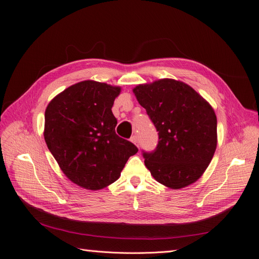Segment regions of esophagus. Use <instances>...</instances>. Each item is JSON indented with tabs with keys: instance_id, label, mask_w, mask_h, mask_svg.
<instances>
[{
	"instance_id": "obj_1",
	"label": "esophagus",
	"mask_w": 259,
	"mask_h": 259,
	"mask_svg": "<svg viewBox=\"0 0 259 259\" xmlns=\"http://www.w3.org/2000/svg\"><path fill=\"white\" fill-rule=\"evenodd\" d=\"M131 142H132L133 144H135L137 147H139V144H138V138H137V136H136V135H134V136H132V137H131Z\"/></svg>"
}]
</instances>
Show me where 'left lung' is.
Wrapping results in <instances>:
<instances>
[{
  "instance_id": "left-lung-1",
  "label": "left lung",
  "mask_w": 259,
  "mask_h": 259,
  "mask_svg": "<svg viewBox=\"0 0 259 259\" xmlns=\"http://www.w3.org/2000/svg\"><path fill=\"white\" fill-rule=\"evenodd\" d=\"M133 92L159 132L154 150L143 151L153 178L171 189L197 182L217 146L213 108L189 85L171 79L138 85Z\"/></svg>"
}]
</instances>
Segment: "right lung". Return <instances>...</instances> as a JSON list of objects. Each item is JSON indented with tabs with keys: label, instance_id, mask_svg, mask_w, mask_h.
I'll return each mask as SVG.
<instances>
[{
	"label": "right lung",
	"instance_id": "right-lung-1",
	"mask_svg": "<svg viewBox=\"0 0 259 259\" xmlns=\"http://www.w3.org/2000/svg\"><path fill=\"white\" fill-rule=\"evenodd\" d=\"M120 92L119 86L83 81L58 94L45 110L48 148L64 174L85 189L114 183L138 151L115 133L111 108Z\"/></svg>",
	"mask_w": 259,
	"mask_h": 259
}]
</instances>
